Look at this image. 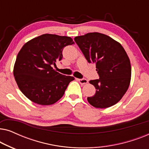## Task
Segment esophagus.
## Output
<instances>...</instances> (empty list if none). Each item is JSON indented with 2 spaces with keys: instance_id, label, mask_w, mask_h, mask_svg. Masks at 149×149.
I'll use <instances>...</instances> for the list:
<instances>
[{
  "instance_id": "esophagus-1",
  "label": "esophagus",
  "mask_w": 149,
  "mask_h": 149,
  "mask_svg": "<svg viewBox=\"0 0 149 149\" xmlns=\"http://www.w3.org/2000/svg\"><path fill=\"white\" fill-rule=\"evenodd\" d=\"M77 81H79L81 85H85L88 83V81H87L86 79H78Z\"/></svg>"
}]
</instances>
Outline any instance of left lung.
<instances>
[{"label":"left lung","mask_w":149,"mask_h":149,"mask_svg":"<svg viewBox=\"0 0 149 149\" xmlns=\"http://www.w3.org/2000/svg\"><path fill=\"white\" fill-rule=\"evenodd\" d=\"M74 40L87 62L95 63L99 75V79L89 81L96 91L87 101L99 109L115 105L127 91L131 80L127 53L119 42L99 32L76 36Z\"/></svg>","instance_id":"1"}]
</instances>
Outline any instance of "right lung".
I'll return each instance as SVG.
<instances>
[{"label":"right lung","instance_id":"right-lung-1","mask_svg":"<svg viewBox=\"0 0 149 149\" xmlns=\"http://www.w3.org/2000/svg\"><path fill=\"white\" fill-rule=\"evenodd\" d=\"M69 36L45 34L32 38L18 53L13 75L24 95L40 105L56 103L74 78L56 72L52 65L62 59L66 46L74 44Z\"/></svg>","mask_w":149,"mask_h":149}]
</instances>
